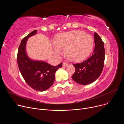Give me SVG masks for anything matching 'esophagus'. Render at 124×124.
<instances>
[{"instance_id":"34e87169","label":"esophagus","mask_w":124,"mask_h":124,"mask_svg":"<svg viewBox=\"0 0 124 124\" xmlns=\"http://www.w3.org/2000/svg\"><path fill=\"white\" fill-rule=\"evenodd\" d=\"M68 64L66 62H64L63 63V66L64 67H67V66H68Z\"/></svg>"}]
</instances>
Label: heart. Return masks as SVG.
<instances>
[{
	"mask_svg": "<svg viewBox=\"0 0 124 124\" xmlns=\"http://www.w3.org/2000/svg\"><path fill=\"white\" fill-rule=\"evenodd\" d=\"M93 40L90 35L81 31L65 32L58 38L54 49L55 54L62 53L66 50V55L72 61H79L86 58L92 52Z\"/></svg>",
	"mask_w": 124,
	"mask_h": 124,
	"instance_id": "obj_1",
	"label": "heart"
}]
</instances>
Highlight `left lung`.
<instances>
[{
	"instance_id": "left-lung-1",
	"label": "left lung",
	"mask_w": 124,
	"mask_h": 124,
	"mask_svg": "<svg viewBox=\"0 0 124 124\" xmlns=\"http://www.w3.org/2000/svg\"><path fill=\"white\" fill-rule=\"evenodd\" d=\"M95 47L92 55L80 63L73 64L75 72L72 79L81 85H87L95 81L101 74L105 62L104 43L96 32L94 34Z\"/></svg>"
}]
</instances>
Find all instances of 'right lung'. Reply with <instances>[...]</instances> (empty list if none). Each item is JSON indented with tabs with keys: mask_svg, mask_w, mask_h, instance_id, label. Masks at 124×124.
<instances>
[{
	"mask_svg": "<svg viewBox=\"0 0 124 124\" xmlns=\"http://www.w3.org/2000/svg\"><path fill=\"white\" fill-rule=\"evenodd\" d=\"M37 32V30H34L23 38L18 49L17 60L25 82L34 89L43 92L53 85L56 71L62 67V63L54 66L44 61L32 60L28 56L25 52L26 43L28 38Z\"/></svg>",
	"mask_w": 124,
	"mask_h": 124,
	"instance_id": "add662e5",
	"label": "right lung"
}]
</instances>
